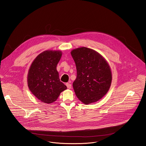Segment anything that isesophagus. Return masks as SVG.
<instances>
[{
  "mask_svg": "<svg viewBox=\"0 0 146 146\" xmlns=\"http://www.w3.org/2000/svg\"><path fill=\"white\" fill-rule=\"evenodd\" d=\"M66 86L68 89H71L72 88V85L70 83H66Z\"/></svg>",
  "mask_w": 146,
  "mask_h": 146,
  "instance_id": "obj_1",
  "label": "esophagus"
}]
</instances>
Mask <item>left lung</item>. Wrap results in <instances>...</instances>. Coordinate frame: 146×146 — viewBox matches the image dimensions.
<instances>
[{"mask_svg":"<svg viewBox=\"0 0 146 146\" xmlns=\"http://www.w3.org/2000/svg\"><path fill=\"white\" fill-rule=\"evenodd\" d=\"M76 65L73 87L76 97L84 104L97 102L107 93L112 76L109 64L97 51L85 47L70 52Z\"/></svg>","mask_w":146,"mask_h":146,"instance_id":"obj_1","label":"left lung"}]
</instances>
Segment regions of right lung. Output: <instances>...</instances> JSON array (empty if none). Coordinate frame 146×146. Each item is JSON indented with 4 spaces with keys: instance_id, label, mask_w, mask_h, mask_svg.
Masks as SVG:
<instances>
[{
    "instance_id": "1",
    "label": "right lung",
    "mask_w": 146,
    "mask_h": 146,
    "mask_svg": "<svg viewBox=\"0 0 146 146\" xmlns=\"http://www.w3.org/2000/svg\"><path fill=\"white\" fill-rule=\"evenodd\" d=\"M62 52L46 50L36 56L32 63L27 76L29 90L41 102L51 104L56 101L67 86L61 82L56 70Z\"/></svg>"
}]
</instances>
